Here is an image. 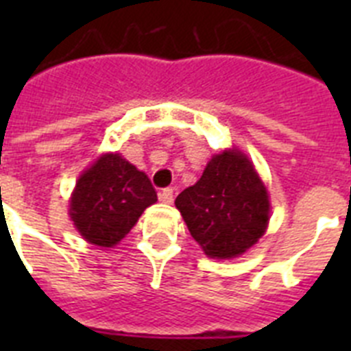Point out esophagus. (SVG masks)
<instances>
[{"mask_svg": "<svg viewBox=\"0 0 351 351\" xmlns=\"http://www.w3.org/2000/svg\"><path fill=\"white\" fill-rule=\"evenodd\" d=\"M158 197H160L161 202L170 204L173 200V188H163V190L158 193Z\"/></svg>", "mask_w": 351, "mask_h": 351, "instance_id": "1", "label": "esophagus"}]
</instances>
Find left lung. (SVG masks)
I'll use <instances>...</instances> for the list:
<instances>
[{
  "label": "left lung",
  "instance_id": "1",
  "mask_svg": "<svg viewBox=\"0 0 351 351\" xmlns=\"http://www.w3.org/2000/svg\"><path fill=\"white\" fill-rule=\"evenodd\" d=\"M191 237L207 256L243 255L269 225L267 188L250 158L239 149L214 154L202 178L176 198Z\"/></svg>",
  "mask_w": 351,
  "mask_h": 351
}]
</instances>
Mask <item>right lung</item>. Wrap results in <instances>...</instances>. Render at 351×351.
<instances>
[{"label":"right lung","instance_id":"1","mask_svg":"<svg viewBox=\"0 0 351 351\" xmlns=\"http://www.w3.org/2000/svg\"><path fill=\"white\" fill-rule=\"evenodd\" d=\"M158 200L144 172L117 153H105L84 170L70 198V218L88 243L112 247Z\"/></svg>","mask_w":351,"mask_h":351}]
</instances>
